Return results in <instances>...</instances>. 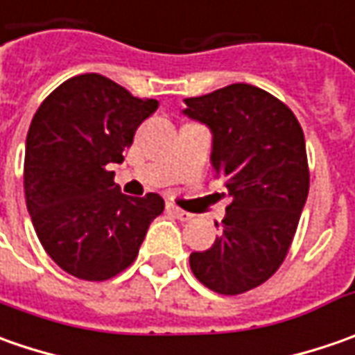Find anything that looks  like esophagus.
I'll use <instances>...</instances> for the list:
<instances>
[{
  "label": "esophagus",
  "instance_id": "esophagus-1",
  "mask_svg": "<svg viewBox=\"0 0 355 355\" xmlns=\"http://www.w3.org/2000/svg\"><path fill=\"white\" fill-rule=\"evenodd\" d=\"M166 209H168V213H171L173 217H178L180 221H189V219L193 217L191 213L184 211V209H180V207H175V205H171V203H168V207H166Z\"/></svg>",
  "mask_w": 355,
  "mask_h": 355
}]
</instances>
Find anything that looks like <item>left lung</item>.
<instances>
[{
  "instance_id": "1",
  "label": "left lung",
  "mask_w": 355,
  "mask_h": 355,
  "mask_svg": "<svg viewBox=\"0 0 355 355\" xmlns=\"http://www.w3.org/2000/svg\"><path fill=\"white\" fill-rule=\"evenodd\" d=\"M184 103L187 116L211 128L213 170L231 196L223 233L191 252L189 266L213 293L243 294L270 279L293 245L310 187L304 132L286 104L252 85Z\"/></svg>"
}]
</instances>
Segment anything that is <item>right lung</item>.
Returning <instances> with one entry per match:
<instances>
[{
	"label": "right lung",
	"mask_w": 355,
	"mask_h": 355,
	"mask_svg": "<svg viewBox=\"0 0 355 355\" xmlns=\"http://www.w3.org/2000/svg\"><path fill=\"white\" fill-rule=\"evenodd\" d=\"M156 108L154 98L87 73L64 80L35 112L25 144V201L43 249L76 279L101 282L128 268L164 211L157 193H120L110 171Z\"/></svg>",
	"instance_id": "obj_1"
}]
</instances>
